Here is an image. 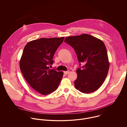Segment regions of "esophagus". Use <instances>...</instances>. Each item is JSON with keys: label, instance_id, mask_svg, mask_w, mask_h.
I'll list each match as a JSON object with an SVG mask.
<instances>
[{"label": "esophagus", "instance_id": "34e87169", "mask_svg": "<svg viewBox=\"0 0 127 127\" xmlns=\"http://www.w3.org/2000/svg\"><path fill=\"white\" fill-rule=\"evenodd\" d=\"M69 72V71H64V74H65V75H66V74H68Z\"/></svg>", "mask_w": 127, "mask_h": 127}]
</instances>
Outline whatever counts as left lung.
I'll return each instance as SVG.
<instances>
[{
  "instance_id": "8db88e82",
  "label": "left lung",
  "mask_w": 127,
  "mask_h": 127,
  "mask_svg": "<svg viewBox=\"0 0 127 127\" xmlns=\"http://www.w3.org/2000/svg\"><path fill=\"white\" fill-rule=\"evenodd\" d=\"M64 42L74 48L79 63H85L76 70L75 88L84 93L97 90L104 82L109 67L104 43L96 37L86 34L67 37Z\"/></svg>"
}]
</instances>
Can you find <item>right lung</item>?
<instances>
[{
    "label": "right lung",
    "instance_id": "right-lung-1",
    "mask_svg": "<svg viewBox=\"0 0 127 127\" xmlns=\"http://www.w3.org/2000/svg\"><path fill=\"white\" fill-rule=\"evenodd\" d=\"M64 37L41 38L28 42L24 47L20 62L21 73L35 91L47 95L56 91L62 80L63 72L49 69L53 58Z\"/></svg>",
    "mask_w": 127,
    "mask_h": 127
}]
</instances>
